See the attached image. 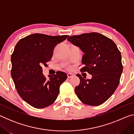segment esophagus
I'll return each mask as SVG.
<instances>
[{
    "instance_id": "obj_1",
    "label": "esophagus",
    "mask_w": 134,
    "mask_h": 134,
    "mask_svg": "<svg viewBox=\"0 0 134 134\" xmlns=\"http://www.w3.org/2000/svg\"><path fill=\"white\" fill-rule=\"evenodd\" d=\"M74 76V75L72 74L71 73H67V77L68 78H71Z\"/></svg>"
}]
</instances>
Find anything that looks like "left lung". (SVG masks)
<instances>
[{
	"instance_id": "8db88e82",
	"label": "left lung",
	"mask_w": 134,
	"mask_h": 134,
	"mask_svg": "<svg viewBox=\"0 0 134 134\" xmlns=\"http://www.w3.org/2000/svg\"><path fill=\"white\" fill-rule=\"evenodd\" d=\"M67 40L85 53L80 71L92 75L86 79L77 74L80 81L75 87L76 94L86 105H101L118 86L123 70L121 52L112 40L97 32L71 36Z\"/></svg>"
}]
</instances>
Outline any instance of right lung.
Wrapping results in <instances>:
<instances>
[{
    "label": "right lung",
    "instance_id": "right-lung-1",
    "mask_svg": "<svg viewBox=\"0 0 134 134\" xmlns=\"http://www.w3.org/2000/svg\"><path fill=\"white\" fill-rule=\"evenodd\" d=\"M67 37L34 34L16 45L11 56V76L18 94L33 107L41 109L53 104L67 78L65 72L57 71L47 80L42 69L43 65L47 66L55 47Z\"/></svg>",
    "mask_w": 134,
    "mask_h": 134
}]
</instances>
